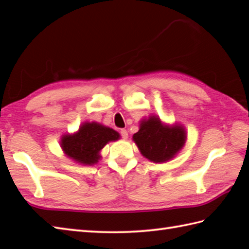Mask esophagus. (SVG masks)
Masks as SVG:
<instances>
[{
    "label": "esophagus",
    "instance_id": "obj_1",
    "mask_svg": "<svg viewBox=\"0 0 249 249\" xmlns=\"http://www.w3.org/2000/svg\"><path fill=\"white\" fill-rule=\"evenodd\" d=\"M120 134H121V136H123L124 140L128 139V131H126V130H124V129L121 130V131H120Z\"/></svg>",
    "mask_w": 249,
    "mask_h": 249
}]
</instances>
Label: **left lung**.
<instances>
[{
	"instance_id": "8db88e82",
	"label": "left lung",
	"mask_w": 249,
	"mask_h": 249,
	"mask_svg": "<svg viewBox=\"0 0 249 249\" xmlns=\"http://www.w3.org/2000/svg\"><path fill=\"white\" fill-rule=\"evenodd\" d=\"M132 139L142 157L153 163H165L181 151L187 135L181 124H167L158 115H150L140 121V130Z\"/></svg>"
}]
</instances>
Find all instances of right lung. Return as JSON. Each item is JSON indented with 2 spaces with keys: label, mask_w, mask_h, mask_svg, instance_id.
Listing matches in <instances>:
<instances>
[{
  "label": "right lung",
  "mask_w": 249,
  "mask_h": 249,
  "mask_svg": "<svg viewBox=\"0 0 249 249\" xmlns=\"http://www.w3.org/2000/svg\"><path fill=\"white\" fill-rule=\"evenodd\" d=\"M120 139L117 131L96 121L83 123L72 134H64L59 145L66 157L84 166H92L101 160V150L109 142Z\"/></svg>",
  "instance_id": "1"
}]
</instances>
